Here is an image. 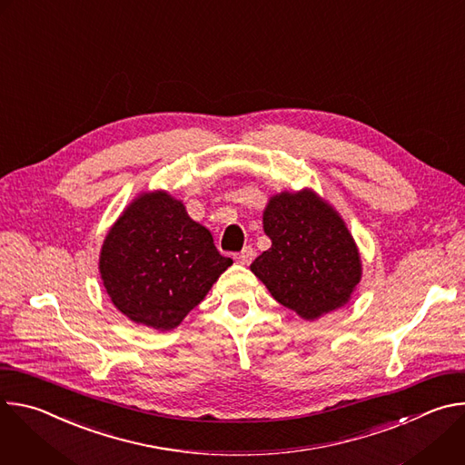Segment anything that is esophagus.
Instances as JSON below:
<instances>
[{"label": "esophagus", "mask_w": 465, "mask_h": 465, "mask_svg": "<svg viewBox=\"0 0 465 465\" xmlns=\"http://www.w3.org/2000/svg\"><path fill=\"white\" fill-rule=\"evenodd\" d=\"M253 255H255L253 248H252V246H244L239 253H235V261H237L239 264H250L252 259H253Z\"/></svg>", "instance_id": "obj_1"}]
</instances>
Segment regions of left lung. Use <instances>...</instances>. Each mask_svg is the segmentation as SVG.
I'll return each instance as SVG.
<instances>
[{
	"instance_id": "left-lung-1",
	"label": "left lung",
	"mask_w": 465,
	"mask_h": 465,
	"mask_svg": "<svg viewBox=\"0 0 465 465\" xmlns=\"http://www.w3.org/2000/svg\"><path fill=\"white\" fill-rule=\"evenodd\" d=\"M262 230L272 246L250 271L272 298L305 320L344 307L362 278L359 246L341 213L316 191L269 198Z\"/></svg>"
}]
</instances>
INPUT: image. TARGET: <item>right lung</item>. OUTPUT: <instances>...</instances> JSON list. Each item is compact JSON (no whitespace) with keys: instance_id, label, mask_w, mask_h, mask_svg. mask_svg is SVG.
Listing matches in <instances>:
<instances>
[{"instance_id":"1","label":"right lung","mask_w":465,"mask_h":465,"mask_svg":"<svg viewBox=\"0 0 465 465\" xmlns=\"http://www.w3.org/2000/svg\"><path fill=\"white\" fill-rule=\"evenodd\" d=\"M233 261L163 189L143 191L108 230L99 274L115 309L138 325L171 331Z\"/></svg>"}]
</instances>
